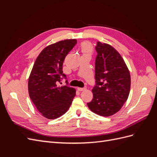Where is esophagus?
Masks as SVG:
<instances>
[{"mask_svg":"<svg viewBox=\"0 0 157 157\" xmlns=\"http://www.w3.org/2000/svg\"><path fill=\"white\" fill-rule=\"evenodd\" d=\"M77 90L78 91H83V90H86V88H77Z\"/></svg>","mask_w":157,"mask_h":157,"instance_id":"esophagus-1","label":"esophagus"}]
</instances>
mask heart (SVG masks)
<instances>
[{"mask_svg":"<svg viewBox=\"0 0 157 157\" xmlns=\"http://www.w3.org/2000/svg\"><path fill=\"white\" fill-rule=\"evenodd\" d=\"M81 50L84 54H89L92 50V46L88 42H84L81 45Z\"/></svg>","mask_w":157,"mask_h":157,"instance_id":"b5f03b06","label":"heart"}]
</instances>
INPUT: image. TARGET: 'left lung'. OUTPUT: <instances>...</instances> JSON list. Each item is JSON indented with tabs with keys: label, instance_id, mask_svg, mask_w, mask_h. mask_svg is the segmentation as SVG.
<instances>
[{
	"label": "left lung",
	"instance_id": "obj_1",
	"mask_svg": "<svg viewBox=\"0 0 157 157\" xmlns=\"http://www.w3.org/2000/svg\"><path fill=\"white\" fill-rule=\"evenodd\" d=\"M96 50V85L92 100L87 105L97 115L109 117L119 111L127 100L130 74L122 56L112 46L98 42Z\"/></svg>",
	"mask_w": 157,
	"mask_h": 157
}]
</instances>
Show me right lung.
<instances>
[{
    "instance_id": "1",
    "label": "right lung",
    "mask_w": 157,
    "mask_h": 157,
    "mask_svg": "<svg viewBox=\"0 0 157 157\" xmlns=\"http://www.w3.org/2000/svg\"><path fill=\"white\" fill-rule=\"evenodd\" d=\"M76 39H66L46 46L38 56L28 81V91L33 103L41 115L55 119L67 111L76 95L75 88L59 86L66 56L77 44ZM67 82V80H66Z\"/></svg>"
}]
</instances>
